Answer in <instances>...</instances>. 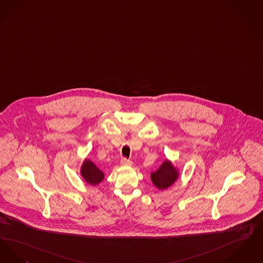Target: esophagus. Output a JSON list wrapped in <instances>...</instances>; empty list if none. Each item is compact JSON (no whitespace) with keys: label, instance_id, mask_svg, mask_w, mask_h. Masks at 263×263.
Returning a JSON list of instances; mask_svg holds the SVG:
<instances>
[{"label":"esophagus","instance_id":"1","mask_svg":"<svg viewBox=\"0 0 263 263\" xmlns=\"http://www.w3.org/2000/svg\"><path fill=\"white\" fill-rule=\"evenodd\" d=\"M132 163H133L132 161L127 160L126 158H123L122 161H121V165H122V166H130Z\"/></svg>","mask_w":263,"mask_h":263}]
</instances>
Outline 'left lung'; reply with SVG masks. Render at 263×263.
<instances>
[{"label":"left lung","instance_id":"1","mask_svg":"<svg viewBox=\"0 0 263 263\" xmlns=\"http://www.w3.org/2000/svg\"><path fill=\"white\" fill-rule=\"evenodd\" d=\"M179 171L174 167L171 161L165 160L155 172L151 173V181L160 191L166 190L173 185L178 178Z\"/></svg>","mask_w":263,"mask_h":263}]
</instances>
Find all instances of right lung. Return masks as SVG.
<instances>
[{
	"instance_id": "add662e5",
	"label": "right lung",
	"mask_w": 263,
	"mask_h": 263,
	"mask_svg": "<svg viewBox=\"0 0 263 263\" xmlns=\"http://www.w3.org/2000/svg\"><path fill=\"white\" fill-rule=\"evenodd\" d=\"M80 174L83 180L91 185L99 184L104 180V173L92 161L88 159L83 161Z\"/></svg>"
}]
</instances>
